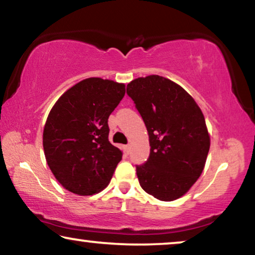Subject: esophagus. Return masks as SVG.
I'll return each instance as SVG.
<instances>
[{"label": "esophagus", "mask_w": 255, "mask_h": 255, "mask_svg": "<svg viewBox=\"0 0 255 255\" xmlns=\"http://www.w3.org/2000/svg\"><path fill=\"white\" fill-rule=\"evenodd\" d=\"M129 149H130V146H129V144H126L125 145V150H126V152L129 153Z\"/></svg>", "instance_id": "34e87169"}]
</instances>
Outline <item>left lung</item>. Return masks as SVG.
Here are the masks:
<instances>
[{"label": "left lung", "mask_w": 255, "mask_h": 255, "mask_svg": "<svg viewBox=\"0 0 255 255\" xmlns=\"http://www.w3.org/2000/svg\"><path fill=\"white\" fill-rule=\"evenodd\" d=\"M127 95L149 134V158L136 165L139 185L160 201L177 200L195 184L206 164L210 137L203 114L180 85L158 75L131 81Z\"/></svg>", "instance_id": "obj_1"}]
</instances>
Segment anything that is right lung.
<instances>
[{
  "mask_svg": "<svg viewBox=\"0 0 255 255\" xmlns=\"http://www.w3.org/2000/svg\"><path fill=\"white\" fill-rule=\"evenodd\" d=\"M125 92V84L87 78L64 92L49 112L42 135L46 160L69 192L92 195L109 185L123 151L109 141L107 120Z\"/></svg>",
  "mask_w": 255,
  "mask_h": 255,
  "instance_id": "1",
  "label": "right lung"
}]
</instances>
